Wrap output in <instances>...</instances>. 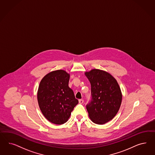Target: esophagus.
Masks as SVG:
<instances>
[{
  "instance_id": "esophagus-1",
  "label": "esophagus",
  "mask_w": 155,
  "mask_h": 155,
  "mask_svg": "<svg viewBox=\"0 0 155 155\" xmlns=\"http://www.w3.org/2000/svg\"><path fill=\"white\" fill-rule=\"evenodd\" d=\"M79 102L80 104H83L84 103V100L83 99H79Z\"/></svg>"
}]
</instances>
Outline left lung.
Returning a JSON list of instances; mask_svg holds the SVG:
<instances>
[{
	"label": "left lung",
	"mask_w": 155,
	"mask_h": 155,
	"mask_svg": "<svg viewBox=\"0 0 155 155\" xmlns=\"http://www.w3.org/2000/svg\"><path fill=\"white\" fill-rule=\"evenodd\" d=\"M85 75L91 87V100L86 105L91 120L104 124L112 120L120 108L122 95L115 78L104 71L93 69Z\"/></svg>",
	"instance_id": "obj_1"
}]
</instances>
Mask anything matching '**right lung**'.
I'll use <instances>...</instances> for the list:
<instances>
[{"label": "right lung", "instance_id": "1", "mask_svg": "<svg viewBox=\"0 0 155 155\" xmlns=\"http://www.w3.org/2000/svg\"><path fill=\"white\" fill-rule=\"evenodd\" d=\"M70 74L65 71L51 72L42 79L38 91V101L45 118L55 124L68 120L71 112L79 103L68 86Z\"/></svg>", "mask_w": 155, "mask_h": 155}]
</instances>
